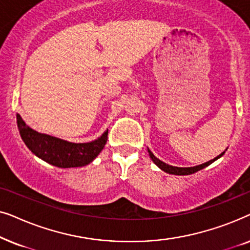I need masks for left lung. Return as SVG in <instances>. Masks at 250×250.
Listing matches in <instances>:
<instances>
[{
  "mask_svg": "<svg viewBox=\"0 0 250 250\" xmlns=\"http://www.w3.org/2000/svg\"><path fill=\"white\" fill-rule=\"evenodd\" d=\"M225 150H227V149H225ZM148 152H149L150 158H151L152 162L155 163L156 165L158 166L160 169L164 170V172H165V173L173 174V175H190V174L196 173V172H198V170H200V169L205 168V167L209 166L211 163H214L215 160H217L218 158H221V157L223 156L224 153H225V151H223V152L221 153V155H218L217 157H215L214 159L209 160V162H206V163L201 164V165H197V166H193V167H176V166L168 165V164L162 162V160L157 158V157H156L155 155H153V153H152L151 151H150L149 148H148Z\"/></svg>",
  "mask_w": 250,
  "mask_h": 250,
  "instance_id": "obj_1",
  "label": "left lung"
}]
</instances>
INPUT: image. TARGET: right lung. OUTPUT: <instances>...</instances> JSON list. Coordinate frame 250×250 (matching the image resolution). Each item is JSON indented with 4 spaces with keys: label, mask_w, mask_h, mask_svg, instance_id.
Wrapping results in <instances>:
<instances>
[{
    "label": "right lung",
    "mask_w": 250,
    "mask_h": 250,
    "mask_svg": "<svg viewBox=\"0 0 250 250\" xmlns=\"http://www.w3.org/2000/svg\"><path fill=\"white\" fill-rule=\"evenodd\" d=\"M17 124L21 136L30 151L50 165L60 168L83 167L93 162L104 148L108 139V129L100 138L92 142L74 143L56 138L30 128L20 115L17 114Z\"/></svg>",
    "instance_id": "right-lung-1"
}]
</instances>
